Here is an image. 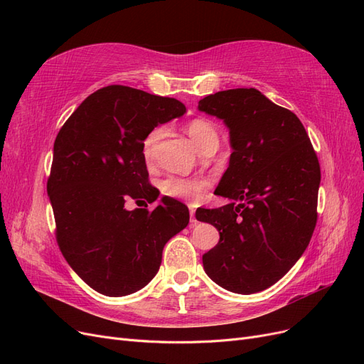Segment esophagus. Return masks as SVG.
Wrapping results in <instances>:
<instances>
[{
  "instance_id": "obj_1",
  "label": "esophagus",
  "mask_w": 364,
  "mask_h": 364,
  "mask_svg": "<svg viewBox=\"0 0 364 364\" xmlns=\"http://www.w3.org/2000/svg\"><path fill=\"white\" fill-rule=\"evenodd\" d=\"M189 212H191V224H192V225H195L196 222H198V220H196V218H195V208H193V207H191V208H189Z\"/></svg>"
}]
</instances>
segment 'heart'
Returning <instances> with one entry per match:
<instances>
[{
  "mask_svg": "<svg viewBox=\"0 0 364 364\" xmlns=\"http://www.w3.org/2000/svg\"><path fill=\"white\" fill-rule=\"evenodd\" d=\"M163 134L161 128L152 130L144 140V157L151 160L154 156L156 144ZM187 134L191 136L193 144L199 151H203L210 140L218 137L215 127L204 119H193L187 125ZM208 181L204 178H183V177H168L160 183V191L165 196L180 199V201L193 203L207 189Z\"/></svg>",
  "mask_w": 364,
  "mask_h": 364,
  "instance_id": "b5f03b06",
  "label": "heart"
}]
</instances>
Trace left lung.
I'll use <instances>...</instances> for the list:
<instances>
[{
    "label": "left lung",
    "instance_id": "left-lung-1",
    "mask_svg": "<svg viewBox=\"0 0 364 364\" xmlns=\"http://www.w3.org/2000/svg\"><path fill=\"white\" fill-rule=\"evenodd\" d=\"M198 110L224 121L232 148L215 191L230 204L195 215L219 231L203 255L204 271L220 287L251 295L283 278L309 246L319 161L298 116L254 87L216 92Z\"/></svg>",
    "mask_w": 364,
    "mask_h": 364
}]
</instances>
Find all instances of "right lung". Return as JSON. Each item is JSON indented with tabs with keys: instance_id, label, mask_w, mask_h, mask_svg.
Returning a JSON list of instances; mask_svg holds the SVG:
<instances>
[{
	"instance_id": "add662e5",
	"label": "right lung",
	"mask_w": 364,
	"mask_h": 364,
	"mask_svg": "<svg viewBox=\"0 0 364 364\" xmlns=\"http://www.w3.org/2000/svg\"><path fill=\"white\" fill-rule=\"evenodd\" d=\"M186 113L175 98L128 86L93 92L58 132L46 184L55 236L68 264L105 296H125L156 277L166 242L189 224V208L173 198L127 210L128 199L154 203L144 140Z\"/></svg>"
}]
</instances>
